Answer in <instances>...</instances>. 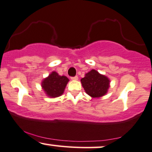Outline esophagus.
<instances>
[{"label":"esophagus","mask_w":152,"mask_h":152,"mask_svg":"<svg viewBox=\"0 0 152 152\" xmlns=\"http://www.w3.org/2000/svg\"><path fill=\"white\" fill-rule=\"evenodd\" d=\"M71 80H78V77L77 76H75V77H71Z\"/></svg>","instance_id":"34e87169"}]
</instances>
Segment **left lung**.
<instances>
[{
    "mask_svg": "<svg viewBox=\"0 0 152 152\" xmlns=\"http://www.w3.org/2000/svg\"><path fill=\"white\" fill-rule=\"evenodd\" d=\"M110 82L108 77L99 74L95 69H92L81 79L84 90L93 98L101 97L107 94L110 87Z\"/></svg>",
    "mask_w": 152,
    "mask_h": 152,
    "instance_id": "obj_1",
    "label": "left lung"
}]
</instances>
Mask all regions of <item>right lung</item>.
Listing matches in <instances>:
<instances>
[{"label": "right lung", "mask_w": 152, "mask_h": 152, "mask_svg": "<svg viewBox=\"0 0 152 152\" xmlns=\"http://www.w3.org/2000/svg\"><path fill=\"white\" fill-rule=\"evenodd\" d=\"M68 82L67 77L60 76L56 72H53L42 80L41 85L48 97H58L63 94Z\"/></svg>", "instance_id": "obj_1"}]
</instances>
